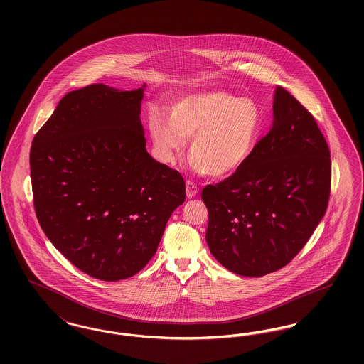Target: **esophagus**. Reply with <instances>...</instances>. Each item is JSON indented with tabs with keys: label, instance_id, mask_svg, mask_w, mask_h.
I'll list each match as a JSON object with an SVG mask.
<instances>
[{
	"label": "esophagus",
	"instance_id": "1",
	"mask_svg": "<svg viewBox=\"0 0 364 364\" xmlns=\"http://www.w3.org/2000/svg\"><path fill=\"white\" fill-rule=\"evenodd\" d=\"M188 184H190V181H188ZM190 188V187H188ZM192 188H193V184H192Z\"/></svg>",
	"mask_w": 364,
	"mask_h": 364
}]
</instances>
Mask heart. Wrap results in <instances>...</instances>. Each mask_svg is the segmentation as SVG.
I'll return each instance as SVG.
<instances>
[{
    "label": "heart",
    "mask_w": 364,
    "mask_h": 364,
    "mask_svg": "<svg viewBox=\"0 0 364 364\" xmlns=\"http://www.w3.org/2000/svg\"><path fill=\"white\" fill-rule=\"evenodd\" d=\"M224 143L223 139H218L215 136L214 131H208V132H203L200 135H198L196 140L193 141V156L196 158V161H200L202 158H213L215 156L214 154V149L217 144ZM229 156H242V146L236 141V140H229Z\"/></svg>",
    "instance_id": "heart-1"
}]
</instances>
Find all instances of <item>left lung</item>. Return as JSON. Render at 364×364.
<instances>
[{"instance_id":"obj_1","label":"left lung","mask_w":364,"mask_h":364,"mask_svg":"<svg viewBox=\"0 0 364 364\" xmlns=\"http://www.w3.org/2000/svg\"><path fill=\"white\" fill-rule=\"evenodd\" d=\"M144 87L70 91L33 141L39 224L73 266L104 281L139 273L186 199L181 174L146 150Z\"/></svg>"}]
</instances>
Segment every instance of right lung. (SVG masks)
I'll list each match as a JSON object with an SVG mask.
<instances>
[{
    "instance_id": "1",
    "label": "right lung",
    "mask_w": 364,
    "mask_h": 364,
    "mask_svg": "<svg viewBox=\"0 0 364 364\" xmlns=\"http://www.w3.org/2000/svg\"><path fill=\"white\" fill-rule=\"evenodd\" d=\"M330 181L329 147L311 113L277 87L269 134L235 173L202 191L211 254L245 277L282 269L323 218Z\"/></svg>"
}]
</instances>
